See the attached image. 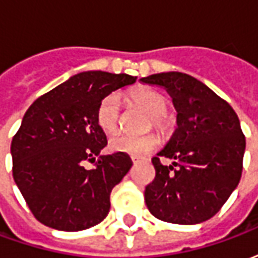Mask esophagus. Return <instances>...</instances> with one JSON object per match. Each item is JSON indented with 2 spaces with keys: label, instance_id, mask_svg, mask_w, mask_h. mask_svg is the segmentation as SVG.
I'll use <instances>...</instances> for the list:
<instances>
[{
  "label": "esophagus",
  "instance_id": "obj_1",
  "mask_svg": "<svg viewBox=\"0 0 258 258\" xmlns=\"http://www.w3.org/2000/svg\"><path fill=\"white\" fill-rule=\"evenodd\" d=\"M131 162H133V163L142 162V159H141V157H137V156H131Z\"/></svg>",
  "mask_w": 258,
  "mask_h": 258
}]
</instances>
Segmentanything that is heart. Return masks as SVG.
<instances>
[{
	"label": "heart",
	"mask_w": 258,
	"mask_h": 258,
	"mask_svg": "<svg viewBox=\"0 0 258 258\" xmlns=\"http://www.w3.org/2000/svg\"><path fill=\"white\" fill-rule=\"evenodd\" d=\"M131 101L137 106L149 113V127H155L162 134H168L173 128L174 118L166 112L168 101L166 96L149 88L135 91L131 95ZM121 103L117 94H109L98 105L96 109V123L105 133H114L120 125ZM160 145V138L157 134L131 135L116 134L109 140V146L114 152L127 153L131 156H142L151 153Z\"/></svg>",
	"instance_id": "obj_1"
}]
</instances>
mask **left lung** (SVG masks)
Listing matches in <instances>:
<instances>
[{"label": "left lung", "mask_w": 258, "mask_h": 258, "mask_svg": "<svg viewBox=\"0 0 258 258\" xmlns=\"http://www.w3.org/2000/svg\"><path fill=\"white\" fill-rule=\"evenodd\" d=\"M141 81L164 87L178 112V128L157 153L173 158V166L152 159L156 175L145 188L146 206L171 224L206 221L220 211L242 177L246 140L238 114L189 74L157 73Z\"/></svg>", "instance_id": "1"}]
</instances>
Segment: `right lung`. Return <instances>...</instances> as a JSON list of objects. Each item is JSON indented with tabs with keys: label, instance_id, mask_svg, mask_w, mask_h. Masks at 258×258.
<instances>
[{
	"label": "right lung",
	"instance_id": "right-lung-1",
	"mask_svg": "<svg viewBox=\"0 0 258 258\" xmlns=\"http://www.w3.org/2000/svg\"><path fill=\"white\" fill-rule=\"evenodd\" d=\"M137 77L84 72L31 103L12 138V175L38 221L59 231L99 224L110 194L133 166L125 153L99 156L106 135L96 123L99 102ZM94 169L84 163L95 160Z\"/></svg>",
	"mask_w": 258,
	"mask_h": 258
}]
</instances>
